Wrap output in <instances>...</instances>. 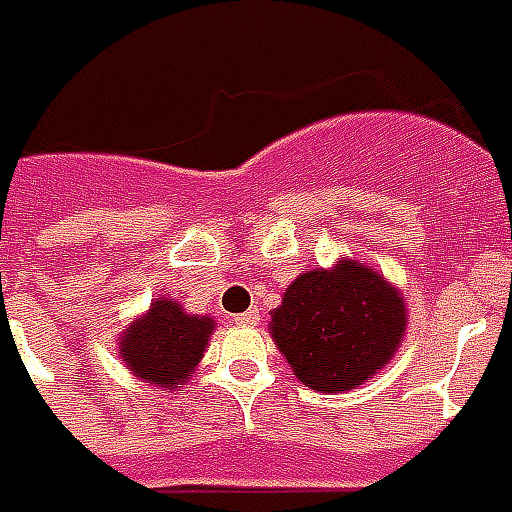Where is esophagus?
<instances>
[{"instance_id":"34e87169","label":"esophagus","mask_w":512,"mask_h":512,"mask_svg":"<svg viewBox=\"0 0 512 512\" xmlns=\"http://www.w3.org/2000/svg\"><path fill=\"white\" fill-rule=\"evenodd\" d=\"M256 318H259V307H251L248 313L234 315V324H242V326H245V324H253Z\"/></svg>"}]
</instances>
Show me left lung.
<instances>
[{
	"mask_svg": "<svg viewBox=\"0 0 512 512\" xmlns=\"http://www.w3.org/2000/svg\"><path fill=\"white\" fill-rule=\"evenodd\" d=\"M272 337L315 391H348L386 367L405 332V302L356 261L299 275L272 313Z\"/></svg>",
	"mask_w": 512,
	"mask_h": 512,
	"instance_id": "left-lung-1",
	"label": "left lung"
}]
</instances>
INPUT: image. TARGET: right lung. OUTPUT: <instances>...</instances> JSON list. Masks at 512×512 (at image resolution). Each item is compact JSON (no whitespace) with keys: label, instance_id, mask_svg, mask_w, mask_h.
I'll return each mask as SVG.
<instances>
[{"label":"right lung","instance_id":"right-lung-1","mask_svg":"<svg viewBox=\"0 0 512 512\" xmlns=\"http://www.w3.org/2000/svg\"><path fill=\"white\" fill-rule=\"evenodd\" d=\"M213 334L207 315H186L178 302L159 299L124 332L121 356L137 378L161 388H180L197 367Z\"/></svg>","mask_w":512,"mask_h":512}]
</instances>
